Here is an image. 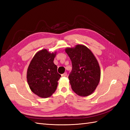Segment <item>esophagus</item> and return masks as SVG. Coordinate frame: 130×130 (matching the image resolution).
I'll return each mask as SVG.
<instances>
[{
  "mask_svg": "<svg viewBox=\"0 0 130 130\" xmlns=\"http://www.w3.org/2000/svg\"><path fill=\"white\" fill-rule=\"evenodd\" d=\"M61 76H62V77H65V76H67V73H63V74H62Z\"/></svg>",
  "mask_w": 130,
  "mask_h": 130,
  "instance_id": "1",
  "label": "esophagus"
}]
</instances>
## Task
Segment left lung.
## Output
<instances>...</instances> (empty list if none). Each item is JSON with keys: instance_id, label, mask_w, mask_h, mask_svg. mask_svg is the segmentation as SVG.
I'll list each match as a JSON object with an SVG mask.
<instances>
[{"instance_id": "8db88e82", "label": "left lung", "mask_w": 130, "mask_h": 130, "mask_svg": "<svg viewBox=\"0 0 130 130\" xmlns=\"http://www.w3.org/2000/svg\"><path fill=\"white\" fill-rule=\"evenodd\" d=\"M65 52L72 63L69 79L73 90L79 96L90 95L100 81L101 70L97 60L92 52L83 45L67 47Z\"/></svg>"}]
</instances>
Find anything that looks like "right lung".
Masks as SVG:
<instances>
[{
	"label": "right lung",
	"mask_w": 130,
	"mask_h": 130,
	"mask_svg": "<svg viewBox=\"0 0 130 130\" xmlns=\"http://www.w3.org/2000/svg\"><path fill=\"white\" fill-rule=\"evenodd\" d=\"M56 53L41 50L35 55L28 66L27 82L32 92L40 97H49L57 88L61 75L54 63Z\"/></svg>",
	"instance_id": "add662e5"
}]
</instances>
